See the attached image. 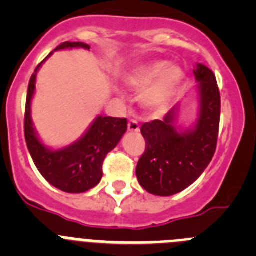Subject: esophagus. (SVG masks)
I'll return each instance as SVG.
<instances>
[{"instance_id":"34e87169","label":"esophagus","mask_w":256,"mask_h":256,"mask_svg":"<svg viewBox=\"0 0 256 256\" xmlns=\"http://www.w3.org/2000/svg\"><path fill=\"white\" fill-rule=\"evenodd\" d=\"M128 130L130 132H138L140 130V124L137 120H130L128 123Z\"/></svg>"}]
</instances>
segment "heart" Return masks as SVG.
I'll list each match as a JSON object with an SVG mask.
<instances>
[{"label": "heart", "mask_w": 256, "mask_h": 256, "mask_svg": "<svg viewBox=\"0 0 256 256\" xmlns=\"http://www.w3.org/2000/svg\"><path fill=\"white\" fill-rule=\"evenodd\" d=\"M182 79V70L165 61H154L133 68L126 74V84L133 91H142V104L150 110L165 108L173 98Z\"/></svg>", "instance_id": "1"}]
</instances>
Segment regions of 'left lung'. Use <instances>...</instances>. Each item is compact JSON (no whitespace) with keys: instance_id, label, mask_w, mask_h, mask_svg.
I'll return each mask as SVG.
<instances>
[{"instance_id":"obj_1","label":"left lung","mask_w":256,"mask_h":256,"mask_svg":"<svg viewBox=\"0 0 256 256\" xmlns=\"http://www.w3.org/2000/svg\"><path fill=\"white\" fill-rule=\"evenodd\" d=\"M194 74L200 94V114L194 130H176L177 106L162 120L141 126L146 148L138 160L136 176L140 184L152 195L172 196L191 186L216 152L220 120L218 83L214 73L202 64H196Z\"/></svg>"}]
</instances>
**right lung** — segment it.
Listing matches in <instances>:
<instances>
[{"mask_svg":"<svg viewBox=\"0 0 256 256\" xmlns=\"http://www.w3.org/2000/svg\"><path fill=\"white\" fill-rule=\"evenodd\" d=\"M76 47L91 48L83 42H64L56 47L55 51ZM51 54L48 56H51ZM44 61L36 68L28 86L24 115L26 146L36 166L47 182L64 192L82 194L100 183L104 160L126 132L128 122L126 118L97 116L79 141L61 150L54 151L47 148L36 134L30 119V102L36 90V76Z\"/></svg>","mask_w":256,"mask_h":256,"instance_id":"1","label":"right lung"}]
</instances>
